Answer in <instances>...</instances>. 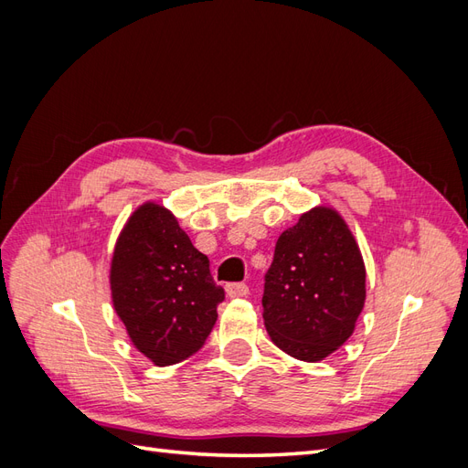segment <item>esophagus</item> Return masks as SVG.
<instances>
[{
  "instance_id": "34e87169",
  "label": "esophagus",
  "mask_w": 468,
  "mask_h": 468,
  "mask_svg": "<svg viewBox=\"0 0 468 468\" xmlns=\"http://www.w3.org/2000/svg\"><path fill=\"white\" fill-rule=\"evenodd\" d=\"M226 292H229L230 299H238V296H246L250 292V287L246 282H229V285H226Z\"/></svg>"
}]
</instances>
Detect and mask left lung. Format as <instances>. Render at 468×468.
<instances>
[{
  "label": "left lung",
  "instance_id": "obj_1",
  "mask_svg": "<svg viewBox=\"0 0 468 468\" xmlns=\"http://www.w3.org/2000/svg\"><path fill=\"white\" fill-rule=\"evenodd\" d=\"M261 304L273 344L296 359L320 361L347 342L365 304V265L335 210L316 207L279 236Z\"/></svg>",
  "mask_w": 468,
  "mask_h": 468
}]
</instances>
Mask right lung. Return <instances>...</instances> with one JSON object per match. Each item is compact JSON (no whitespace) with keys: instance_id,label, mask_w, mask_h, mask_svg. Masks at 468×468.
<instances>
[{"instance_id":"right-lung-1","label":"right lung","mask_w":468,"mask_h":468,"mask_svg":"<svg viewBox=\"0 0 468 468\" xmlns=\"http://www.w3.org/2000/svg\"><path fill=\"white\" fill-rule=\"evenodd\" d=\"M112 304L133 344L155 365L199 351L224 289L172 212L146 203L126 222L111 263Z\"/></svg>"}]
</instances>
